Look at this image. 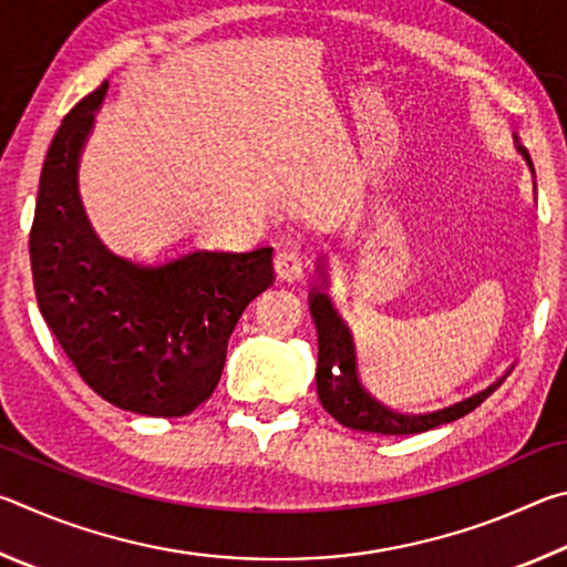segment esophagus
<instances>
[{"instance_id":"obj_1","label":"esophagus","mask_w":567,"mask_h":567,"mask_svg":"<svg viewBox=\"0 0 567 567\" xmlns=\"http://www.w3.org/2000/svg\"><path fill=\"white\" fill-rule=\"evenodd\" d=\"M275 272L280 280L285 282H295L302 277L305 270V257H302V249L297 245H285L275 252Z\"/></svg>"}]
</instances>
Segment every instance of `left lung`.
<instances>
[{
  "label": "left lung",
  "instance_id": "8db88e82",
  "mask_svg": "<svg viewBox=\"0 0 567 567\" xmlns=\"http://www.w3.org/2000/svg\"><path fill=\"white\" fill-rule=\"evenodd\" d=\"M517 152L525 157L527 167L533 169V162L527 157L525 147L517 145ZM318 270L324 275L322 262H318ZM310 312L318 328V395L322 408L340 422V425L350 430H362V433H378V435H415L433 430L445 422H453L457 417L473 412L480 402L503 385L501 378L493 382L491 388L475 392L465 400L455 402V405L425 412V415H402L382 405L368 390L362 388L358 378V360H354V342L348 324L342 322L338 310L332 307V300L324 292L315 290L310 292Z\"/></svg>",
  "mask_w": 567,
  "mask_h": 567
}]
</instances>
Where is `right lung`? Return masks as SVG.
<instances>
[{
  "label": "right lung",
  "instance_id": "obj_1",
  "mask_svg": "<svg viewBox=\"0 0 567 567\" xmlns=\"http://www.w3.org/2000/svg\"><path fill=\"white\" fill-rule=\"evenodd\" d=\"M107 87L74 104L47 150L30 233L37 305L100 398L137 415L182 417L213 395L237 320L275 282L272 247L195 249L157 267L110 252L76 189Z\"/></svg>",
  "mask_w": 567,
  "mask_h": 567
}]
</instances>
